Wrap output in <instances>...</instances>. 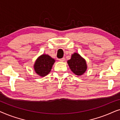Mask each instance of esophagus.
<instances>
[{
    "label": "esophagus",
    "instance_id": "esophagus-1",
    "mask_svg": "<svg viewBox=\"0 0 120 120\" xmlns=\"http://www.w3.org/2000/svg\"><path fill=\"white\" fill-rule=\"evenodd\" d=\"M59 60H60V62H63L65 60V58H60Z\"/></svg>",
    "mask_w": 120,
    "mask_h": 120
}]
</instances>
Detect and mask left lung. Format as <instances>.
I'll use <instances>...</instances> for the list:
<instances>
[{
	"instance_id": "left-lung-1",
	"label": "left lung",
	"mask_w": 120,
	"mask_h": 120,
	"mask_svg": "<svg viewBox=\"0 0 120 120\" xmlns=\"http://www.w3.org/2000/svg\"><path fill=\"white\" fill-rule=\"evenodd\" d=\"M67 62L70 69L75 75H82L87 69L86 61L77 53L72 55L71 59Z\"/></svg>"
}]
</instances>
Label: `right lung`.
Masks as SVG:
<instances>
[{
    "label": "right lung",
    "instance_id": "add662e5",
    "mask_svg": "<svg viewBox=\"0 0 120 120\" xmlns=\"http://www.w3.org/2000/svg\"><path fill=\"white\" fill-rule=\"evenodd\" d=\"M55 60L47 55H42L36 60L34 70L41 76H45L50 73Z\"/></svg>",
    "mask_w": 120,
    "mask_h": 120
}]
</instances>
